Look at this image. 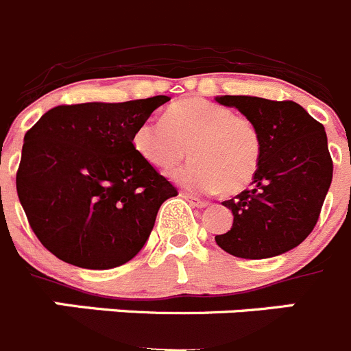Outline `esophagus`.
<instances>
[{"instance_id": "esophagus-1", "label": "esophagus", "mask_w": 351, "mask_h": 351, "mask_svg": "<svg viewBox=\"0 0 351 351\" xmlns=\"http://www.w3.org/2000/svg\"><path fill=\"white\" fill-rule=\"evenodd\" d=\"M181 197L184 198L186 202H189V204H191L193 207L204 208V207H207V205H208V202L202 200V198H198V197H193V195H189V193H181Z\"/></svg>"}]
</instances>
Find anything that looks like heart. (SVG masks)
Wrapping results in <instances>:
<instances>
[{"mask_svg":"<svg viewBox=\"0 0 351 351\" xmlns=\"http://www.w3.org/2000/svg\"><path fill=\"white\" fill-rule=\"evenodd\" d=\"M141 158L158 170H170L189 156L172 179L189 191L226 195L243 191L261 163V132L233 109L200 97L173 102L163 120H146L134 132Z\"/></svg>","mask_w":351,"mask_h":351,"instance_id":"obj_1","label":"heart"}]
</instances>
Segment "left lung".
I'll use <instances>...</instances> for the list:
<instances>
[{
	"instance_id": "obj_1",
	"label": "left lung",
	"mask_w": 351,
	"mask_h": 351,
	"mask_svg": "<svg viewBox=\"0 0 351 351\" xmlns=\"http://www.w3.org/2000/svg\"><path fill=\"white\" fill-rule=\"evenodd\" d=\"M237 108L261 132V163L249 189L223 202L233 226L215 242L243 259L275 257L313 231L332 181L326 128L292 101L250 95L215 97Z\"/></svg>"
}]
</instances>
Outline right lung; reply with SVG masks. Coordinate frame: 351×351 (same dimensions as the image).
Masks as SVG:
<instances>
[{
    "instance_id": "add662e5",
    "label": "right lung",
    "mask_w": 351,
    "mask_h": 351,
    "mask_svg": "<svg viewBox=\"0 0 351 351\" xmlns=\"http://www.w3.org/2000/svg\"><path fill=\"white\" fill-rule=\"evenodd\" d=\"M167 95L57 106L27 130L17 195L45 249L109 269L137 256L160 205L178 195L134 147V132Z\"/></svg>"
}]
</instances>
